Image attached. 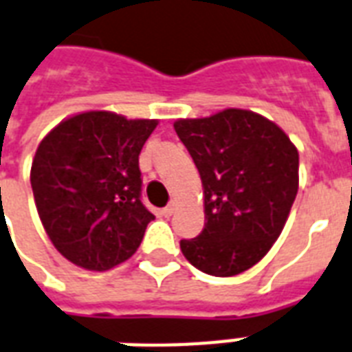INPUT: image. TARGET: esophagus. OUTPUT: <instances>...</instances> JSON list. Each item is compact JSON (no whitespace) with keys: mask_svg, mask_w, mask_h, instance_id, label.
Returning a JSON list of instances; mask_svg holds the SVG:
<instances>
[{"mask_svg":"<svg viewBox=\"0 0 352 352\" xmlns=\"http://www.w3.org/2000/svg\"><path fill=\"white\" fill-rule=\"evenodd\" d=\"M173 210H175V205H168V206H164L162 210H160V214L168 218V216H171V214H173Z\"/></svg>","mask_w":352,"mask_h":352,"instance_id":"1","label":"esophagus"}]
</instances>
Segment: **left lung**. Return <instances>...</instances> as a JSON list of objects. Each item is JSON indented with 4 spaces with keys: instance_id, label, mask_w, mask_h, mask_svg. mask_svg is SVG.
<instances>
[{
    "instance_id": "8db88e82",
    "label": "left lung",
    "mask_w": 352,
    "mask_h": 352,
    "mask_svg": "<svg viewBox=\"0 0 352 352\" xmlns=\"http://www.w3.org/2000/svg\"><path fill=\"white\" fill-rule=\"evenodd\" d=\"M173 127L205 194V229L181 240L182 254L214 277L243 273L283 232L299 188L297 147L278 125L241 109L177 120Z\"/></svg>"
}]
</instances>
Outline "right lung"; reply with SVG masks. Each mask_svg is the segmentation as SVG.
<instances>
[{
    "instance_id": "add662e5",
    "label": "right lung",
    "mask_w": 352,
    "mask_h": 352,
    "mask_svg": "<svg viewBox=\"0 0 352 352\" xmlns=\"http://www.w3.org/2000/svg\"><path fill=\"white\" fill-rule=\"evenodd\" d=\"M157 120L80 112L40 142L31 186L51 243L72 264L107 272L140 248L155 219L142 203L138 155Z\"/></svg>"
}]
</instances>
